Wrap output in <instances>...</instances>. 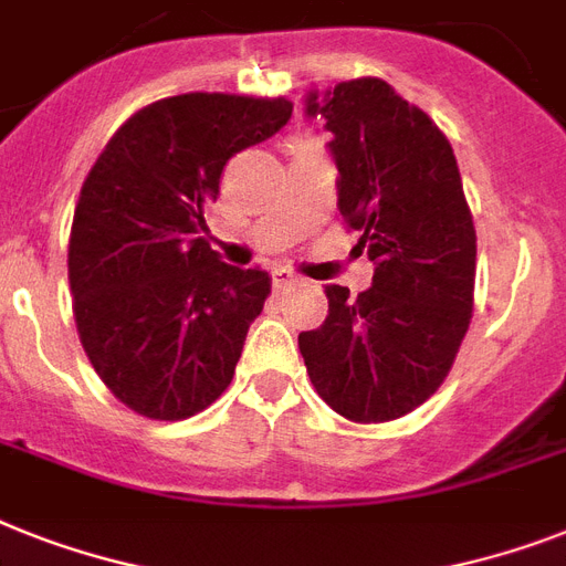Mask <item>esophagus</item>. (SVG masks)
<instances>
[{"instance_id": "obj_1", "label": "esophagus", "mask_w": 566, "mask_h": 566, "mask_svg": "<svg viewBox=\"0 0 566 566\" xmlns=\"http://www.w3.org/2000/svg\"><path fill=\"white\" fill-rule=\"evenodd\" d=\"M298 282V275L291 273V270H273V287H291V284Z\"/></svg>"}]
</instances>
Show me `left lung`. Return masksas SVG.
Wrapping results in <instances>:
<instances>
[{
  "label": "left lung",
  "mask_w": 566,
  "mask_h": 566,
  "mask_svg": "<svg viewBox=\"0 0 566 566\" xmlns=\"http://www.w3.org/2000/svg\"><path fill=\"white\" fill-rule=\"evenodd\" d=\"M305 113L334 136L337 209L375 275L357 298L328 284V316L298 334V352L331 410L380 424L448 378L474 307V218L448 136L387 81L311 92Z\"/></svg>",
  "instance_id": "obj_1"
}]
</instances>
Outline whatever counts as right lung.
I'll use <instances>...</instances> for the list:
<instances>
[{
  "mask_svg": "<svg viewBox=\"0 0 566 566\" xmlns=\"http://www.w3.org/2000/svg\"><path fill=\"white\" fill-rule=\"evenodd\" d=\"M287 98L188 92L113 133L86 174L69 235V287L92 369L156 421L206 410L232 384L264 270L229 268L203 238L238 150L291 122Z\"/></svg>",
  "mask_w": 566,
  "mask_h": 566,
  "instance_id": "obj_1",
  "label": "right lung"
}]
</instances>
